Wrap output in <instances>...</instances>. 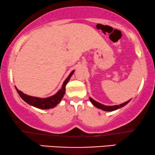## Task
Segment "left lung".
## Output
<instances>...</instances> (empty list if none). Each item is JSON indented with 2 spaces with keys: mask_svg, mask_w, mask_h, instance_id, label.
I'll use <instances>...</instances> for the list:
<instances>
[{
  "mask_svg": "<svg viewBox=\"0 0 155 155\" xmlns=\"http://www.w3.org/2000/svg\"><path fill=\"white\" fill-rule=\"evenodd\" d=\"M90 100L95 107L98 108V109H101V110H103V111H115V110L120 109V108H122L123 107H124V106H126L127 104H128L129 101H130V100L126 101V102L120 104V105H114V106H106V105L101 104V103H99V102H98V101L94 100V99H93L92 98H91V97H90Z\"/></svg>",
  "mask_w": 155,
  "mask_h": 155,
  "instance_id": "8db88e82",
  "label": "left lung"
}]
</instances>
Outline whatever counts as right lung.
I'll use <instances>...</instances> for the list:
<instances>
[{
    "label": "right lung",
    "instance_id": "obj_1",
    "mask_svg": "<svg viewBox=\"0 0 155 155\" xmlns=\"http://www.w3.org/2000/svg\"><path fill=\"white\" fill-rule=\"evenodd\" d=\"M74 71H73L71 73H70L68 77L66 79H65V81L63 82L62 88H61L60 90H58V92H56V94L53 95V96L46 97V98H39V97L29 96V95L25 94L19 90L15 86V89L19 95H20L21 98H22L25 102L29 104V105H31L36 108H38V109H51V108L56 107V105L60 103V101H61V99H63V97L65 94V85H66L70 79H71V76L73 75V74L74 73Z\"/></svg>",
    "mask_w": 155,
    "mask_h": 155
}]
</instances>
